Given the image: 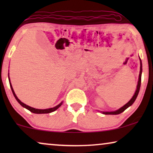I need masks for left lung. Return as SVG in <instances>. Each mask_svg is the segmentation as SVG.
<instances>
[{
	"instance_id": "left-lung-1",
	"label": "left lung",
	"mask_w": 153,
	"mask_h": 153,
	"mask_svg": "<svg viewBox=\"0 0 153 153\" xmlns=\"http://www.w3.org/2000/svg\"><path fill=\"white\" fill-rule=\"evenodd\" d=\"M140 60V72H139V81H138V84L137 85V90H136L134 95H133V97H131V99L129 100V101L127 102V104H125L124 106H123L122 107H120L119 109L116 110V111H101L102 114H105V115H117V114H120L121 113L124 111L125 109H127V108L129 107V106H131L133 104L134 102L137 99L138 94L139 93V90H140V87H141V74H142V62H141V58H139Z\"/></svg>"
}]
</instances>
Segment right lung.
<instances>
[{
    "label": "right lung",
    "mask_w": 153,
    "mask_h": 153,
    "mask_svg": "<svg viewBox=\"0 0 153 153\" xmlns=\"http://www.w3.org/2000/svg\"><path fill=\"white\" fill-rule=\"evenodd\" d=\"M9 81H10V88H11V90L12 91V93H13V95L14 96V97H15V99L16 100V101H17L21 105H22L23 107L26 108V109H28L30 111V112L33 113V114H49V113H51V112H53L55 111L56 110H57L58 108L60 107V106L62 105V102H61L59 104H58L57 106H54L53 108H46V109H38V108H33V107H31L30 106H28L26 105V104L23 103V102L21 101V100L19 99L17 97V96L16 95L15 93H14V90H13V88H12V85L11 84V83H10V77H9Z\"/></svg>",
    "instance_id": "add662e5"
}]
</instances>
